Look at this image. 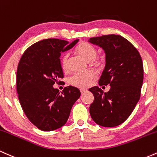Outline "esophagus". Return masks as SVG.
<instances>
[{
  "label": "esophagus",
  "instance_id": "obj_1",
  "mask_svg": "<svg viewBox=\"0 0 157 157\" xmlns=\"http://www.w3.org/2000/svg\"><path fill=\"white\" fill-rule=\"evenodd\" d=\"M80 91H81V93H82V94H83V93L87 92V90H84V89H81Z\"/></svg>",
  "mask_w": 157,
  "mask_h": 157
}]
</instances>
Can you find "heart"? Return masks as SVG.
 Instances as JSON below:
<instances>
[{
  "label": "heart",
  "instance_id": "1",
  "mask_svg": "<svg viewBox=\"0 0 157 157\" xmlns=\"http://www.w3.org/2000/svg\"><path fill=\"white\" fill-rule=\"evenodd\" d=\"M75 52L82 56L86 61H90V64L96 67H101L105 62L104 55H97V50L94 46L87 41H81L75 47ZM69 53H64L61 57V65L64 70H67L69 67ZM96 78V73L93 71L85 73H74L70 77L69 83L70 85L78 88L88 87Z\"/></svg>",
  "mask_w": 157,
  "mask_h": 157
}]
</instances>
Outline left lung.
Instances as JSON below:
<instances>
[{"label": "left lung", "instance_id": "obj_1", "mask_svg": "<svg viewBox=\"0 0 157 157\" xmlns=\"http://www.w3.org/2000/svg\"><path fill=\"white\" fill-rule=\"evenodd\" d=\"M89 41L105 50L106 64L98 84L110 86L107 93L97 86L90 88L94 96L90 114L98 125H119L130 117L140 98L144 73L142 58L134 46L119 35L94 37Z\"/></svg>", "mask_w": 157, "mask_h": 157}]
</instances>
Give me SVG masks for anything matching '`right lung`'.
Masks as SVG:
<instances>
[{
  "label": "right lung",
  "instance_id": "obj_1",
  "mask_svg": "<svg viewBox=\"0 0 157 157\" xmlns=\"http://www.w3.org/2000/svg\"><path fill=\"white\" fill-rule=\"evenodd\" d=\"M78 41L41 40L28 47L19 61L16 75L19 101L28 119L40 131H54L64 125L80 97V90L73 86L65 87L61 93L53 87L64 78L61 52L73 48Z\"/></svg>",
  "mask_w": 157,
  "mask_h": 157
}]
</instances>
